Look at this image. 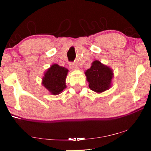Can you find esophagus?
<instances>
[{"label":"esophagus","instance_id":"1","mask_svg":"<svg viewBox=\"0 0 151 151\" xmlns=\"http://www.w3.org/2000/svg\"><path fill=\"white\" fill-rule=\"evenodd\" d=\"M69 67L72 69H78V67H77V65H76V64L73 63H69Z\"/></svg>","mask_w":151,"mask_h":151}]
</instances>
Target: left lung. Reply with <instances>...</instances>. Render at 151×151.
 <instances>
[{
  "instance_id": "8db88e82",
  "label": "left lung",
  "mask_w": 151,
  "mask_h": 151,
  "mask_svg": "<svg viewBox=\"0 0 151 151\" xmlns=\"http://www.w3.org/2000/svg\"><path fill=\"white\" fill-rule=\"evenodd\" d=\"M88 86L93 91L102 93L111 86L113 72L110 68L96 60L92 63L90 69L85 72Z\"/></svg>"
}]
</instances>
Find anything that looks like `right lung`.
<instances>
[{
	"instance_id": "1",
	"label": "right lung",
	"mask_w": 151,
	"mask_h": 151,
	"mask_svg": "<svg viewBox=\"0 0 151 151\" xmlns=\"http://www.w3.org/2000/svg\"><path fill=\"white\" fill-rule=\"evenodd\" d=\"M68 69L57 64L47 70L42 78V84L53 95H58L66 88L65 80Z\"/></svg>"
}]
</instances>
